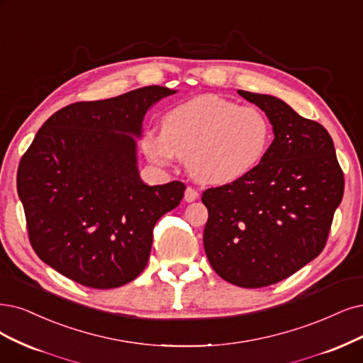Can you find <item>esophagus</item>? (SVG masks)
<instances>
[{
	"mask_svg": "<svg viewBox=\"0 0 363 363\" xmlns=\"http://www.w3.org/2000/svg\"><path fill=\"white\" fill-rule=\"evenodd\" d=\"M184 199H185V202H189V203H190V202H194V200L199 199V191L194 190V189H191V186H189V189L185 190Z\"/></svg>",
	"mask_w": 363,
	"mask_h": 363,
	"instance_id": "1",
	"label": "esophagus"
}]
</instances>
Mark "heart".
I'll return each mask as SVG.
<instances>
[{"label":"heart","mask_w":363,"mask_h":363,"mask_svg":"<svg viewBox=\"0 0 363 363\" xmlns=\"http://www.w3.org/2000/svg\"><path fill=\"white\" fill-rule=\"evenodd\" d=\"M271 140L272 125L259 107L208 94L167 111L161 118V133H143L140 150L161 167L184 158L197 181L223 185L256 169Z\"/></svg>","instance_id":"1"}]
</instances>
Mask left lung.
<instances>
[{
	"label": "left lung",
	"instance_id": "left-lung-1",
	"mask_svg": "<svg viewBox=\"0 0 363 363\" xmlns=\"http://www.w3.org/2000/svg\"><path fill=\"white\" fill-rule=\"evenodd\" d=\"M269 118L275 139L260 164L203 191L208 260L223 279L259 289L293 275L323 251L344 173L328 130L283 100L238 91Z\"/></svg>",
	"mask_w": 363,
	"mask_h": 363
}]
</instances>
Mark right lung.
<instances>
[{
	"instance_id": "obj_1",
	"label": "right lung",
	"mask_w": 363,
	"mask_h": 363,
	"mask_svg": "<svg viewBox=\"0 0 363 363\" xmlns=\"http://www.w3.org/2000/svg\"><path fill=\"white\" fill-rule=\"evenodd\" d=\"M174 91L145 86L53 113L18 167V194L33 250L61 275L91 289L139 277L155 223L177 208L185 184L150 186L136 167V142L150 107Z\"/></svg>"
}]
</instances>
